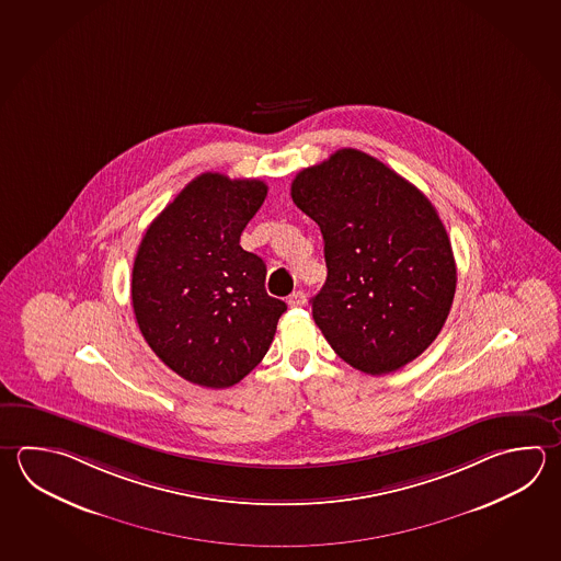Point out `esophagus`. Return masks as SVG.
Segmentation results:
<instances>
[{"label": "esophagus", "mask_w": 561, "mask_h": 561, "mask_svg": "<svg viewBox=\"0 0 561 561\" xmlns=\"http://www.w3.org/2000/svg\"><path fill=\"white\" fill-rule=\"evenodd\" d=\"M289 307H304L306 306V294L304 291H294L291 296L287 297Z\"/></svg>", "instance_id": "34e87169"}]
</instances>
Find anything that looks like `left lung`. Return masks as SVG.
<instances>
[{"mask_svg":"<svg viewBox=\"0 0 561 561\" xmlns=\"http://www.w3.org/2000/svg\"><path fill=\"white\" fill-rule=\"evenodd\" d=\"M318 222L328 279L313 319L351 367L387 375L416 359L450 313L453 245L423 192L357 148H341L291 182Z\"/></svg>","mask_w":561,"mask_h":561,"instance_id":"obj_1","label":"left lung"}]
</instances>
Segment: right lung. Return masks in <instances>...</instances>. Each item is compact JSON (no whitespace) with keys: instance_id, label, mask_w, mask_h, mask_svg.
Instances as JSON below:
<instances>
[{"instance_id":"add662e5","label":"right lung","mask_w":561,"mask_h":561,"mask_svg":"<svg viewBox=\"0 0 561 561\" xmlns=\"http://www.w3.org/2000/svg\"><path fill=\"white\" fill-rule=\"evenodd\" d=\"M262 180L204 172L148 226L133 265L138 329L182 379L226 389L254 369L274 341L282 299L265 291V264L240 245L264 204Z\"/></svg>"}]
</instances>
